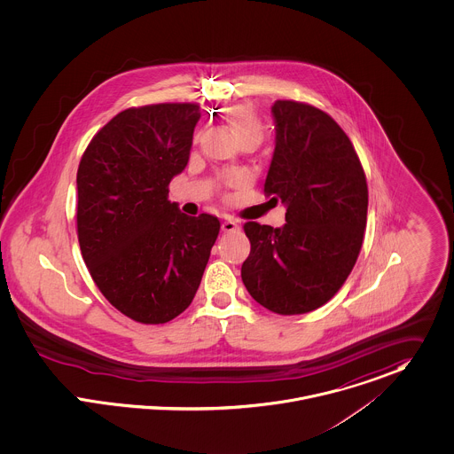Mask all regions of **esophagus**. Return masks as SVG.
Segmentation results:
<instances>
[{"instance_id": "1", "label": "esophagus", "mask_w": 454, "mask_h": 454, "mask_svg": "<svg viewBox=\"0 0 454 454\" xmlns=\"http://www.w3.org/2000/svg\"><path fill=\"white\" fill-rule=\"evenodd\" d=\"M221 230H223L224 233H231V231H237V230H239V221H235V219L228 217V219H224V221H223V224H221Z\"/></svg>"}]
</instances>
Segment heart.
<instances>
[{
    "instance_id": "obj_1",
    "label": "heart",
    "mask_w": 454,
    "mask_h": 454,
    "mask_svg": "<svg viewBox=\"0 0 454 454\" xmlns=\"http://www.w3.org/2000/svg\"><path fill=\"white\" fill-rule=\"evenodd\" d=\"M224 118L237 141L254 139L255 143H259L262 139V125L249 106H233L226 111Z\"/></svg>"
}]
</instances>
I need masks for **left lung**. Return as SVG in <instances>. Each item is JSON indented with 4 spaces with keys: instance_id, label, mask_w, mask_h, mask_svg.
<instances>
[{
    "instance_id": "1",
    "label": "left lung",
    "mask_w": 454,
    "mask_h": 454,
    "mask_svg": "<svg viewBox=\"0 0 454 454\" xmlns=\"http://www.w3.org/2000/svg\"><path fill=\"white\" fill-rule=\"evenodd\" d=\"M275 152L264 181L286 224L246 223L251 254L242 280L252 298L280 315L308 313L345 284L364 240L367 183L348 136L324 111L275 101Z\"/></svg>"
}]
</instances>
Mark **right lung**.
Segmentation results:
<instances>
[{"label": "right lung", "instance_id": "1", "mask_svg": "<svg viewBox=\"0 0 454 454\" xmlns=\"http://www.w3.org/2000/svg\"><path fill=\"white\" fill-rule=\"evenodd\" d=\"M200 116L199 104L125 109L96 134L78 167L83 261L104 298L141 324H165L192 304L219 235L215 215L190 217L168 200Z\"/></svg>", "mask_w": 454, "mask_h": 454}]
</instances>
